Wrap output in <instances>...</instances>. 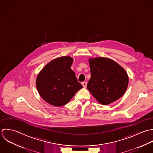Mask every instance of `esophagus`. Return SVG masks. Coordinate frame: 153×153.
I'll return each instance as SVG.
<instances>
[{
    "label": "esophagus",
    "instance_id": "34e87169",
    "mask_svg": "<svg viewBox=\"0 0 153 153\" xmlns=\"http://www.w3.org/2000/svg\"><path fill=\"white\" fill-rule=\"evenodd\" d=\"M82 85H83V88H86V86H87V82H83L82 83Z\"/></svg>",
    "mask_w": 153,
    "mask_h": 153
}]
</instances>
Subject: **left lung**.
Returning a JSON list of instances; mask_svg holds the SVG:
<instances>
[{
	"mask_svg": "<svg viewBox=\"0 0 153 153\" xmlns=\"http://www.w3.org/2000/svg\"><path fill=\"white\" fill-rule=\"evenodd\" d=\"M91 77L87 88L103 105L119 99L125 93L129 77L125 70L116 61L106 57L89 59Z\"/></svg>",
	"mask_w": 153,
	"mask_h": 153,
	"instance_id": "obj_1",
	"label": "left lung"
}]
</instances>
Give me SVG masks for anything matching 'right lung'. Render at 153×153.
Returning <instances> with one entry per match:
<instances>
[{"mask_svg":"<svg viewBox=\"0 0 153 153\" xmlns=\"http://www.w3.org/2000/svg\"><path fill=\"white\" fill-rule=\"evenodd\" d=\"M73 59L70 56L56 58L46 64L38 73L36 86L40 96L54 106L67 104L83 86L71 69Z\"/></svg>","mask_w":153,"mask_h":153,"instance_id":"add662e5","label":"right lung"}]
</instances>
